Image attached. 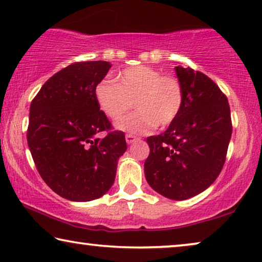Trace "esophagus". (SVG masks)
I'll list each match as a JSON object with an SVG mask.
<instances>
[{"mask_svg":"<svg viewBox=\"0 0 262 262\" xmlns=\"http://www.w3.org/2000/svg\"><path fill=\"white\" fill-rule=\"evenodd\" d=\"M125 139H126V143L127 144H132V143L136 142V140H137V137L134 136V135H126L125 136Z\"/></svg>","mask_w":262,"mask_h":262,"instance_id":"obj_1","label":"esophagus"}]
</instances>
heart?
<instances>
[{"mask_svg": "<svg viewBox=\"0 0 262 262\" xmlns=\"http://www.w3.org/2000/svg\"><path fill=\"white\" fill-rule=\"evenodd\" d=\"M99 107L108 118L118 119L134 105L137 111L116 123L118 130L143 135L155 126L165 127L174 122L182 110L184 91L180 80L162 75L154 68H127L117 75V83L104 82L96 88Z\"/></svg>", "mask_w": 262, "mask_h": 262, "instance_id": "b5f03b06", "label": "heart"}]
</instances>
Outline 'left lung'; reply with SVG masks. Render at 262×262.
<instances>
[{
	"label": "left lung",
	"mask_w": 262,
	"mask_h": 262,
	"mask_svg": "<svg viewBox=\"0 0 262 262\" xmlns=\"http://www.w3.org/2000/svg\"><path fill=\"white\" fill-rule=\"evenodd\" d=\"M184 91L180 114L167 130L146 139L145 178L172 200L199 194L221 172L232 136L231 110L219 86L191 68L176 67Z\"/></svg>",
	"instance_id": "1"
}]
</instances>
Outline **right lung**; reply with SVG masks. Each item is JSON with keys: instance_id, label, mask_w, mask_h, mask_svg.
<instances>
[{"instance_id": "right-lung-1", "label": "right lung", "mask_w": 262, "mask_h": 262, "mask_svg": "<svg viewBox=\"0 0 262 262\" xmlns=\"http://www.w3.org/2000/svg\"><path fill=\"white\" fill-rule=\"evenodd\" d=\"M111 64L77 62L43 84L30 105L27 139L34 163L52 191L71 201L98 199L110 190L125 135L112 131L96 88Z\"/></svg>"}]
</instances>
